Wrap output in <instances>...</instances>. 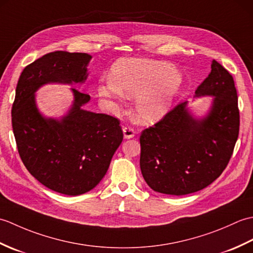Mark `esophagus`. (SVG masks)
I'll return each instance as SVG.
<instances>
[{"mask_svg": "<svg viewBox=\"0 0 253 253\" xmlns=\"http://www.w3.org/2000/svg\"><path fill=\"white\" fill-rule=\"evenodd\" d=\"M123 132L124 138L125 139H131L135 137V131H133V129L130 127H123Z\"/></svg>", "mask_w": 253, "mask_h": 253, "instance_id": "obj_1", "label": "esophagus"}]
</instances>
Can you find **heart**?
Returning a JSON list of instances; mask_svg holds the SVG:
<instances>
[{
	"mask_svg": "<svg viewBox=\"0 0 253 253\" xmlns=\"http://www.w3.org/2000/svg\"><path fill=\"white\" fill-rule=\"evenodd\" d=\"M180 84L179 73L168 63L142 58H121L112 67L111 79L100 83L101 96H137L135 112L141 124H153L166 115Z\"/></svg>",
	"mask_w": 253,
	"mask_h": 253,
	"instance_id": "obj_1",
	"label": "heart"
}]
</instances>
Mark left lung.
Returning <instances> with one entry per match:
<instances>
[{
    "label": "left lung",
    "instance_id": "obj_1",
    "mask_svg": "<svg viewBox=\"0 0 253 253\" xmlns=\"http://www.w3.org/2000/svg\"><path fill=\"white\" fill-rule=\"evenodd\" d=\"M195 93L212 96L206 116H193L186 101L141 132V173L157 192L184 196L201 190L219 177L233 154L239 133L233 76L213 60Z\"/></svg>",
    "mask_w": 253,
    "mask_h": 253
}]
</instances>
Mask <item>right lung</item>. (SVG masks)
<instances>
[{"mask_svg": "<svg viewBox=\"0 0 253 253\" xmlns=\"http://www.w3.org/2000/svg\"><path fill=\"white\" fill-rule=\"evenodd\" d=\"M87 53L55 51L26 66L12 107V125L26 169L42 185L67 196L90 191L106 174L123 130L117 118L84 109L90 95L71 88L74 101L60 120L37 107L36 92L47 84H84Z\"/></svg>", "mask_w": 253, "mask_h": 253, "instance_id": "add662e5", "label": "right lung"}]
</instances>
